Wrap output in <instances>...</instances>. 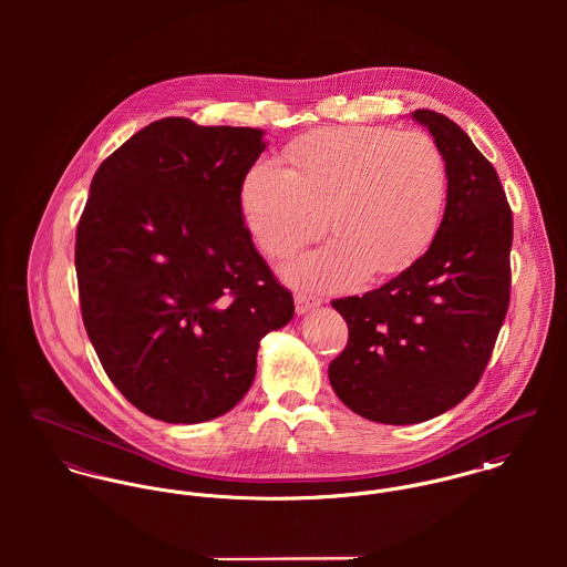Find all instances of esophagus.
Segmentation results:
<instances>
[{"mask_svg": "<svg viewBox=\"0 0 567 567\" xmlns=\"http://www.w3.org/2000/svg\"><path fill=\"white\" fill-rule=\"evenodd\" d=\"M295 303H297V312H299V315H306V312L319 308V306H321V299H319V297H310V295H306V292H297V295H295Z\"/></svg>", "mask_w": 567, "mask_h": 567, "instance_id": "1", "label": "esophagus"}]
</instances>
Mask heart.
<instances>
[{
	"mask_svg": "<svg viewBox=\"0 0 567 567\" xmlns=\"http://www.w3.org/2000/svg\"><path fill=\"white\" fill-rule=\"evenodd\" d=\"M288 167L252 163L240 183V209L252 240L284 257L327 229L336 243L284 266L301 288H342L369 270L402 272L432 243L447 165L425 133L384 126H329L286 148Z\"/></svg>",
	"mask_w": 567,
	"mask_h": 567,
	"instance_id": "b5f03b06",
	"label": "heart"
}]
</instances>
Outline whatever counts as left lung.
<instances>
[{"label":"left lung","instance_id":"1","mask_svg":"<svg viewBox=\"0 0 567 567\" xmlns=\"http://www.w3.org/2000/svg\"><path fill=\"white\" fill-rule=\"evenodd\" d=\"M447 165V203L430 248L395 279L331 301L349 327L329 382L355 414L421 423L481 382L511 299L513 216L497 172L450 117L416 109Z\"/></svg>","mask_w":567,"mask_h":567}]
</instances>
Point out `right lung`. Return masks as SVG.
Here are the masks:
<instances>
[{
  "label": "right lung",
  "instance_id": "add662e5",
  "mask_svg": "<svg viewBox=\"0 0 567 567\" xmlns=\"http://www.w3.org/2000/svg\"><path fill=\"white\" fill-rule=\"evenodd\" d=\"M264 131L163 117L97 167L76 229L89 340L117 391L165 423L229 412L259 340L295 301L244 227L240 183Z\"/></svg>",
  "mask_w": 567,
  "mask_h": 567
}]
</instances>
